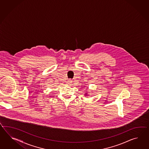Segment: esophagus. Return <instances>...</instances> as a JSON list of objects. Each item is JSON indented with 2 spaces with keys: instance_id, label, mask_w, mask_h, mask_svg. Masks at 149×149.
Here are the masks:
<instances>
[{
  "instance_id": "1",
  "label": "esophagus",
  "mask_w": 149,
  "mask_h": 149,
  "mask_svg": "<svg viewBox=\"0 0 149 149\" xmlns=\"http://www.w3.org/2000/svg\"><path fill=\"white\" fill-rule=\"evenodd\" d=\"M72 82V81L71 79H69V80L67 81V82H68V84H70Z\"/></svg>"
}]
</instances>
